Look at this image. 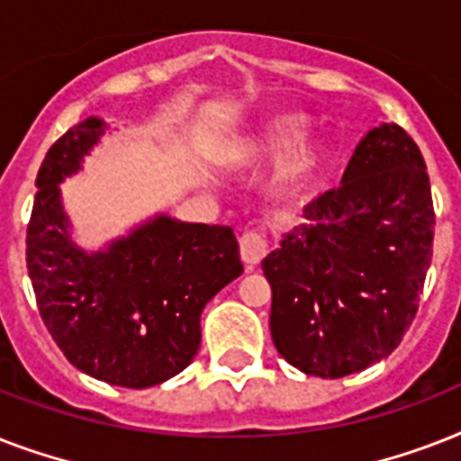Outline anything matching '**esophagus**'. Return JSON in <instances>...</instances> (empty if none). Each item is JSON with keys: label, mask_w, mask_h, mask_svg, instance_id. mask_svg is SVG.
Listing matches in <instances>:
<instances>
[{"label": "esophagus", "mask_w": 461, "mask_h": 461, "mask_svg": "<svg viewBox=\"0 0 461 461\" xmlns=\"http://www.w3.org/2000/svg\"><path fill=\"white\" fill-rule=\"evenodd\" d=\"M239 244H241V260H244L246 267H256L260 260L266 258L267 244L260 234H253V231L251 234H244Z\"/></svg>", "instance_id": "esophagus-1"}]
</instances>
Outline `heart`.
<instances>
[{
    "instance_id": "b5f03b06",
    "label": "heart",
    "mask_w": 461,
    "mask_h": 461,
    "mask_svg": "<svg viewBox=\"0 0 461 461\" xmlns=\"http://www.w3.org/2000/svg\"><path fill=\"white\" fill-rule=\"evenodd\" d=\"M306 126L308 117L303 112H273V114H267L260 122L249 126L246 131L224 140L222 146L217 148L215 158L220 165L231 167V169L258 165V162L273 159L288 150L302 139ZM325 165H328V148L322 140L311 139L297 143L287 153V158L282 159L280 176H277L280 194L287 195V198H299V195L313 191Z\"/></svg>"
}]
</instances>
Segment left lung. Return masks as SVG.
I'll return each mask as SVG.
<instances>
[{
    "label": "left lung",
    "mask_w": 461,
    "mask_h": 461,
    "mask_svg": "<svg viewBox=\"0 0 461 461\" xmlns=\"http://www.w3.org/2000/svg\"><path fill=\"white\" fill-rule=\"evenodd\" d=\"M303 217L263 258L270 332L294 368L342 378L390 357L419 308L436 230L421 150L397 124L375 126Z\"/></svg>",
    "instance_id": "left-lung-1"
}]
</instances>
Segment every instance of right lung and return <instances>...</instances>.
Instances as JSON below:
<instances>
[{
  "label": "right lung",
  "instance_id": "add662e5",
  "mask_svg": "<svg viewBox=\"0 0 461 461\" xmlns=\"http://www.w3.org/2000/svg\"><path fill=\"white\" fill-rule=\"evenodd\" d=\"M107 131L104 119L88 117L47 150L25 258L40 315L64 357L90 378L143 390L194 361L203 308L244 266L231 227L167 212L83 249L59 184L81 172Z\"/></svg>",
  "mask_w": 461,
  "mask_h": 461
}]
</instances>
